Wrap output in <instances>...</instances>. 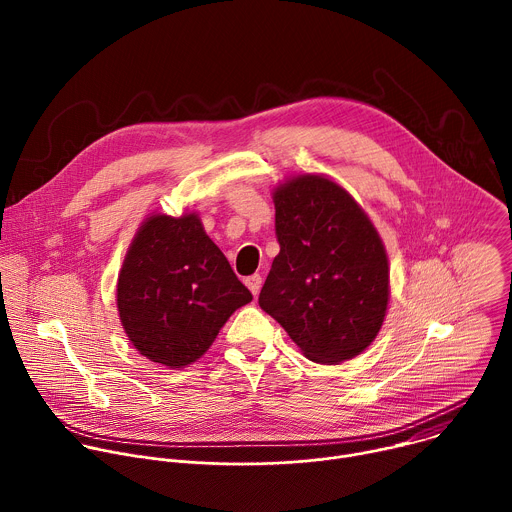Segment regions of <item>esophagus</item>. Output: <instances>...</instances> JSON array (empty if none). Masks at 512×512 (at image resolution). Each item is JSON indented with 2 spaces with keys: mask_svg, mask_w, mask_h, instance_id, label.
I'll return each mask as SVG.
<instances>
[{
  "mask_svg": "<svg viewBox=\"0 0 512 512\" xmlns=\"http://www.w3.org/2000/svg\"><path fill=\"white\" fill-rule=\"evenodd\" d=\"M245 285L251 289V294L257 298L259 296V289H261V275H249L247 279H245Z\"/></svg>",
  "mask_w": 512,
  "mask_h": 512,
  "instance_id": "34e87169",
  "label": "esophagus"
}]
</instances>
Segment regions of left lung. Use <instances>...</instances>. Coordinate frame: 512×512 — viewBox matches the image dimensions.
Wrapping results in <instances>:
<instances>
[{
  "instance_id": "1",
  "label": "left lung",
  "mask_w": 512,
  "mask_h": 512,
  "mask_svg": "<svg viewBox=\"0 0 512 512\" xmlns=\"http://www.w3.org/2000/svg\"><path fill=\"white\" fill-rule=\"evenodd\" d=\"M279 253L259 306L302 354L338 364L367 350L389 306V257L369 214L324 174L273 188Z\"/></svg>"
}]
</instances>
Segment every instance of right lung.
I'll return each instance as SVG.
<instances>
[{
    "mask_svg": "<svg viewBox=\"0 0 512 512\" xmlns=\"http://www.w3.org/2000/svg\"><path fill=\"white\" fill-rule=\"evenodd\" d=\"M117 312L139 354L168 369L196 362L235 310L253 300L198 212H152L117 277Z\"/></svg>",
    "mask_w": 512,
    "mask_h": 512,
    "instance_id": "right-lung-1",
    "label": "right lung"
}]
</instances>
